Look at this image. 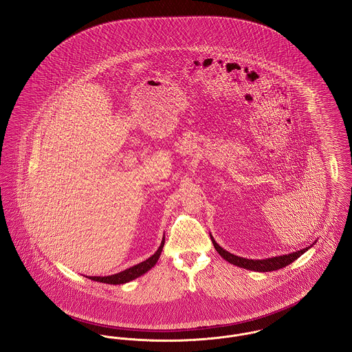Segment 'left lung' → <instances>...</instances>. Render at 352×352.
<instances>
[{
    "label": "left lung",
    "instance_id": "left-lung-1",
    "mask_svg": "<svg viewBox=\"0 0 352 352\" xmlns=\"http://www.w3.org/2000/svg\"><path fill=\"white\" fill-rule=\"evenodd\" d=\"M211 242L214 245L215 250L218 251V254L228 261V263L235 265L241 269L251 270V271H258V272H267V271H274V270L283 269L286 266H289V263H292L294 261H296L302 254H305L307 250H310L314 245H311L310 248H303L291 254L286 255H279V256H272V258H266V259H248V258H242L238 255H234L231 252L226 251L225 248H221L212 235H210ZM316 243V242H314Z\"/></svg>",
    "mask_w": 352,
    "mask_h": 352
}]
</instances>
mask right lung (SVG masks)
Masks as SVG:
<instances>
[{
  "mask_svg": "<svg viewBox=\"0 0 352 352\" xmlns=\"http://www.w3.org/2000/svg\"><path fill=\"white\" fill-rule=\"evenodd\" d=\"M164 245H165V236L161 242V246L150 258H147L144 262H141V263H138V265H135L130 269H126L121 271V272H118V274H113V275H107V276H86V278H89L91 280H96V282L106 283V285H124V283H127L130 280H134L138 276L146 274L151 267L155 266V263L158 262V259L161 256Z\"/></svg>",
  "mask_w": 352,
  "mask_h": 352,
  "instance_id": "right-lung-1",
  "label": "right lung"
}]
</instances>
